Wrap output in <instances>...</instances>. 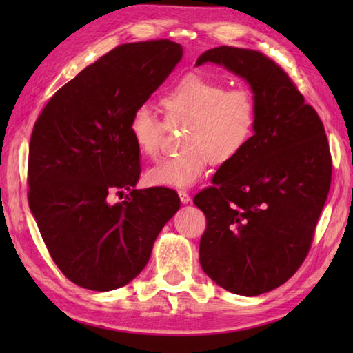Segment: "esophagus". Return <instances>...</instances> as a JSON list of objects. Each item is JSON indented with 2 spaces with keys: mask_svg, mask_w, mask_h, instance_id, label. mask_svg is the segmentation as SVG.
<instances>
[{
  "mask_svg": "<svg viewBox=\"0 0 353 353\" xmlns=\"http://www.w3.org/2000/svg\"><path fill=\"white\" fill-rule=\"evenodd\" d=\"M179 198H181V202H182V204H188V202L191 201L190 194L187 193V191H183V190H179Z\"/></svg>",
  "mask_w": 353,
  "mask_h": 353,
  "instance_id": "1",
  "label": "esophagus"
}]
</instances>
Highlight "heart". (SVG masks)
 Instances as JSON below:
<instances>
[{"label": "heart", "mask_w": 353, "mask_h": 353, "mask_svg": "<svg viewBox=\"0 0 353 353\" xmlns=\"http://www.w3.org/2000/svg\"><path fill=\"white\" fill-rule=\"evenodd\" d=\"M165 118L185 124L183 151L162 159L146 171L152 187L187 188L207 171L208 162L227 165L249 146L256 128V104L244 88L227 90L223 82L201 74H187L172 83L160 98ZM129 135L145 157L159 152L162 123L146 105H140L129 119Z\"/></svg>", "instance_id": "1"}]
</instances>
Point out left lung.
Instances as JSON below:
<instances>
[{
	"label": "left lung",
	"instance_id": "1",
	"mask_svg": "<svg viewBox=\"0 0 353 353\" xmlns=\"http://www.w3.org/2000/svg\"><path fill=\"white\" fill-rule=\"evenodd\" d=\"M216 63L252 90L256 128L212 187L194 196L207 229L199 261L221 288L259 296L283 285L312 246L332 182V157L318 113L276 62L234 46L202 52L196 67Z\"/></svg>",
	"mask_w": 353,
	"mask_h": 353
}]
</instances>
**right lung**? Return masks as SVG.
I'll return each mask as SVG.
<instances>
[{
    "label": "right lung",
    "mask_w": 353,
    "mask_h": 353,
    "mask_svg": "<svg viewBox=\"0 0 353 353\" xmlns=\"http://www.w3.org/2000/svg\"><path fill=\"white\" fill-rule=\"evenodd\" d=\"M182 54L171 40L119 45L59 88L35 121L29 208L57 268L82 288L112 291L134 280L181 207L174 190H135L140 152L129 119ZM124 189L127 201L110 205Z\"/></svg>",
    "instance_id": "right-lung-1"
}]
</instances>
